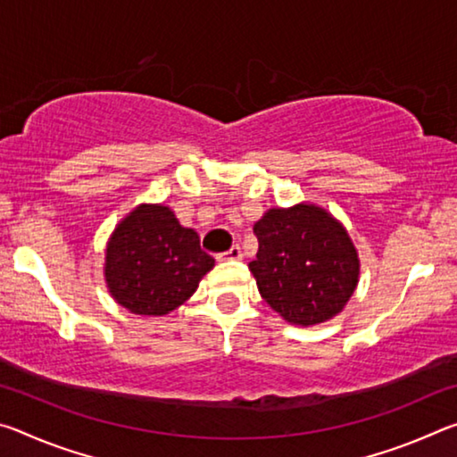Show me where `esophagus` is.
Masks as SVG:
<instances>
[{
  "mask_svg": "<svg viewBox=\"0 0 457 457\" xmlns=\"http://www.w3.org/2000/svg\"><path fill=\"white\" fill-rule=\"evenodd\" d=\"M220 260H242V250H239V245H231L228 252L220 253Z\"/></svg>",
  "mask_w": 457,
  "mask_h": 457,
  "instance_id": "esophagus-1",
  "label": "esophagus"
}]
</instances>
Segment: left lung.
Returning a JSON list of instances; mask_svg holds the SVG:
<instances>
[{
  "instance_id": "1",
  "label": "left lung",
  "mask_w": 457,
  "mask_h": 457,
  "mask_svg": "<svg viewBox=\"0 0 457 457\" xmlns=\"http://www.w3.org/2000/svg\"><path fill=\"white\" fill-rule=\"evenodd\" d=\"M256 260L250 272L262 298L292 324L337 316L359 282V258L349 234L320 207L270 210L256 221Z\"/></svg>"
}]
</instances>
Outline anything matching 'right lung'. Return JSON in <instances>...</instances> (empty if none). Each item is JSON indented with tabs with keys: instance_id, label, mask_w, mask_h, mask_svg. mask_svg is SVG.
I'll list each match as a JSON object with an SVG mask.
<instances>
[{
	"instance_id": "right-lung-1",
	"label": "right lung",
	"mask_w": 457,
	"mask_h": 457,
	"mask_svg": "<svg viewBox=\"0 0 457 457\" xmlns=\"http://www.w3.org/2000/svg\"><path fill=\"white\" fill-rule=\"evenodd\" d=\"M215 260L199 236L165 205H141L119 223L106 247L108 290L133 314L161 316L181 306Z\"/></svg>"
}]
</instances>
